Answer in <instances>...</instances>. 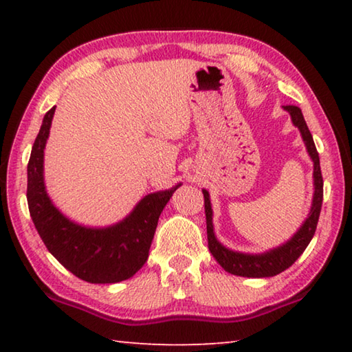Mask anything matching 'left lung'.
Masks as SVG:
<instances>
[{
  "label": "left lung",
  "mask_w": 352,
  "mask_h": 352,
  "mask_svg": "<svg viewBox=\"0 0 352 352\" xmlns=\"http://www.w3.org/2000/svg\"><path fill=\"white\" fill-rule=\"evenodd\" d=\"M284 110L289 111L294 126L300 129L302 141H305L307 152L311 155L314 162V189L315 190H314L311 212H309L305 223L301 225V228L292 236L290 241L283 243V245H279L276 248L270 250V252H265L261 254L239 253L223 247L222 243L216 239L214 226H212V210H211L210 194H208L206 189H201L204 190V197H205L208 248H210L211 254L216 258L219 264L222 265V269L225 272L231 273V275L247 276V278H269V276L278 275V273L289 269V267L294 264L298 258H300L302 252L306 250V247L309 245V242L312 241L315 230H317L321 204H323V177H321V169H320V157L301 110L295 105H285Z\"/></svg>",
  "instance_id": "left-lung-1"
}]
</instances>
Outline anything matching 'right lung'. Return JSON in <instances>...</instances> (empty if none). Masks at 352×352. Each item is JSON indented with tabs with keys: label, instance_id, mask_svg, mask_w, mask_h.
Instances as JSON below:
<instances>
[{
	"label": "right lung",
	"instance_id": "add662e5",
	"mask_svg": "<svg viewBox=\"0 0 352 352\" xmlns=\"http://www.w3.org/2000/svg\"><path fill=\"white\" fill-rule=\"evenodd\" d=\"M56 107L46 113L28 163V205L32 222L50 253L65 269L91 284L132 278L148 258L160 214L177 186L148 194L129 216L105 228L74 223L52 205L43 180L45 146Z\"/></svg>",
	"mask_w": 352,
	"mask_h": 352
}]
</instances>
